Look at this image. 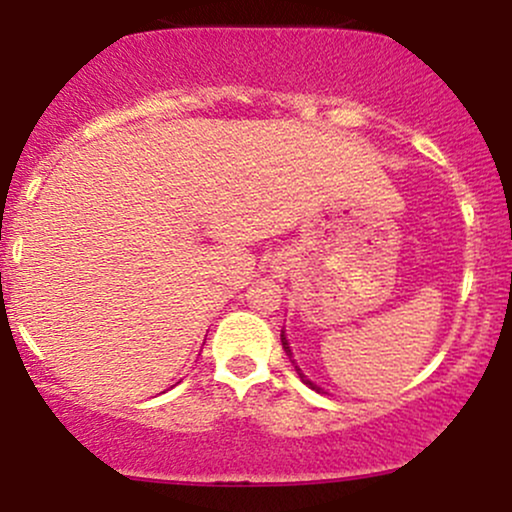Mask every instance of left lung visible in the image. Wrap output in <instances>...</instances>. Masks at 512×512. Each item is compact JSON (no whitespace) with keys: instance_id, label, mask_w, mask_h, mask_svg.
Instances as JSON below:
<instances>
[{"instance_id":"left-lung-1","label":"left lung","mask_w":512,"mask_h":512,"mask_svg":"<svg viewBox=\"0 0 512 512\" xmlns=\"http://www.w3.org/2000/svg\"><path fill=\"white\" fill-rule=\"evenodd\" d=\"M281 344H284V351H286V356H289V358H291L293 368H296V373H298V375H301V380H303V383H305V385H308V387H313V390H317V392H320V387H317V385H313V383H310V380H308V378H305V375L301 373V368H298V366H296V361H293V356H291V346H289V342H286L284 332H281Z\"/></svg>"}]
</instances>
